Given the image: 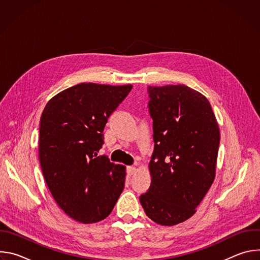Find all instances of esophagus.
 Segmentation results:
<instances>
[{
    "label": "esophagus",
    "instance_id": "esophagus-1",
    "mask_svg": "<svg viewBox=\"0 0 260 260\" xmlns=\"http://www.w3.org/2000/svg\"><path fill=\"white\" fill-rule=\"evenodd\" d=\"M136 171H137V168L134 167V166H131V167H127V168H126V172H127V174H128L129 176L134 175V174L136 173Z\"/></svg>",
    "mask_w": 260,
    "mask_h": 260
}]
</instances>
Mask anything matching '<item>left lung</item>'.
<instances>
[{
  "label": "left lung",
  "instance_id": "8db88e82",
  "mask_svg": "<svg viewBox=\"0 0 260 260\" xmlns=\"http://www.w3.org/2000/svg\"><path fill=\"white\" fill-rule=\"evenodd\" d=\"M154 150L146 215L172 226L189 219L215 179L219 126L205 95L183 84L148 86Z\"/></svg>",
  "mask_w": 260,
  "mask_h": 260
}]
</instances>
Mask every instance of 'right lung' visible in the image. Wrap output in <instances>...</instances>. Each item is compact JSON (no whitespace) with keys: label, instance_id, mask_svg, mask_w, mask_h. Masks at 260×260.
Returning <instances> with one entry per match:
<instances>
[{"label":"right lung","instance_id":"right-lung-1","mask_svg":"<svg viewBox=\"0 0 260 260\" xmlns=\"http://www.w3.org/2000/svg\"><path fill=\"white\" fill-rule=\"evenodd\" d=\"M133 85L80 83L54 95L40 119L39 159L59 208L81 223L112 212L124 188L125 167L98 155L109 116Z\"/></svg>","mask_w":260,"mask_h":260}]
</instances>
